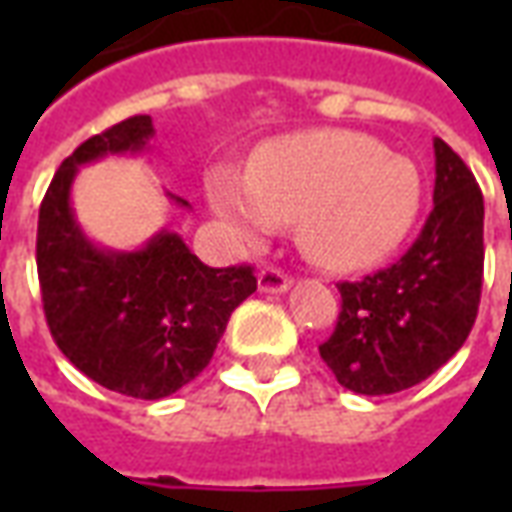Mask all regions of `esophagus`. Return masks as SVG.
<instances>
[{"mask_svg": "<svg viewBox=\"0 0 512 512\" xmlns=\"http://www.w3.org/2000/svg\"><path fill=\"white\" fill-rule=\"evenodd\" d=\"M257 285L263 293H285L290 288V277L277 266H266L257 274Z\"/></svg>", "mask_w": 512, "mask_h": 512, "instance_id": "obj_1", "label": "esophagus"}]
</instances>
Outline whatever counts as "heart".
<instances>
[{
    "label": "heart",
    "mask_w": 512,
    "mask_h": 512,
    "mask_svg": "<svg viewBox=\"0 0 512 512\" xmlns=\"http://www.w3.org/2000/svg\"><path fill=\"white\" fill-rule=\"evenodd\" d=\"M208 202L246 244L299 222L312 263L367 268L395 252L422 205V175L408 156L356 131L323 128L257 150L249 175L213 172Z\"/></svg>",
    "instance_id": "obj_1"
}]
</instances>
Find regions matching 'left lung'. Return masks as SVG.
<instances>
[{"label":"left lung","instance_id":"obj_1","mask_svg":"<svg viewBox=\"0 0 512 512\" xmlns=\"http://www.w3.org/2000/svg\"><path fill=\"white\" fill-rule=\"evenodd\" d=\"M433 211L389 268L337 282L340 315L318 348L359 395H392L433 376L472 332L483 290V191L444 139H433Z\"/></svg>","mask_w":512,"mask_h":512}]
</instances>
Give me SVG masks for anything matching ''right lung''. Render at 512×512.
Returning <instances> with one entry per match:
<instances>
[{
	"label": "right lung",
	"instance_id": "obj_1",
	"mask_svg": "<svg viewBox=\"0 0 512 512\" xmlns=\"http://www.w3.org/2000/svg\"><path fill=\"white\" fill-rule=\"evenodd\" d=\"M150 136V115L128 117L62 161L40 202L35 252L57 348L95 384L139 400L167 397L200 376L233 310L257 290L252 266H205L169 230L136 252L98 249L82 233L71 208L79 167L136 153Z\"/></svg>",
	"mask_w": 512,
	"mask_h": 512
}]
</instances>
